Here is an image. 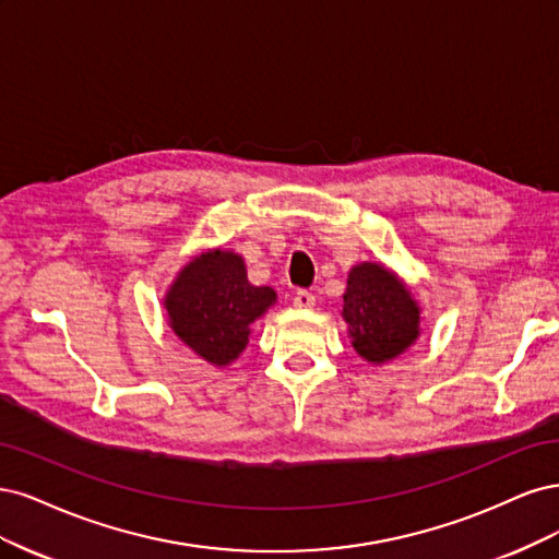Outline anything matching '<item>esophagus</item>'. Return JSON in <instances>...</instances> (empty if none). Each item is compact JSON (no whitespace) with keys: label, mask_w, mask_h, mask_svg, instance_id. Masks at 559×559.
<instances>
[{"label":"esophagus","mask_w":559,"mask_h":559,"mask_svg":"<svg viewBox=\"0 0 559 559\" xmlns=\"http://www.w3.org/2000/svg\"><path fill=\"white\" fill-rule=\"evenodd\" d=\"M293 304H295V309H299V311H309L316 306V297L311 293H306V290H297Z\"/></svg>","instance_id":"obj_1"}]
</instances>
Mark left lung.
<instances>
[{
	"mask_svg": "<svg viewBox=\"0 0 559 559\" xmlns=\"http://www.w3.org/2000/svg\"><path fill=\"white\" fill-rule=\"evenodd\" d=\"M423 309L411 287L381 262H359L348 272L344 311L348 338L365 362L381 367L420 338Z\"/></svg>",
	"mask_w": 559,
	"mask_h": 559,
	"instance_id": "obj_1",
	"label": "left lung"
}]
</instances>
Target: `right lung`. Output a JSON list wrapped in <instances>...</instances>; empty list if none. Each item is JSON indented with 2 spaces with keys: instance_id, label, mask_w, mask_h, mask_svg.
<instances>
[{
  "instance_id": "obj_1",
  "label": "right lung",
  "mask_w": 559,
  "mask_h": 559,
  "mask_svg": "<svg viewBox=\"0 0 559 559\" xmlns=\"http://www.w3.org/2000/svg\"><path fill=\"white\" fill-rule=\"evenodd\" d=\"M276 299L274 287L248 281L239 253L221 246L194 255L162 304L174 334L209 365L225 369L246 350L253 322Z\"/></svg>"
}]
</instances>
